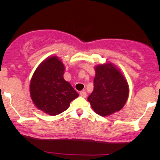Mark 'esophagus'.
Listing matches in <instances>:
<instances>
[{
    "label": "esophagus",
    "mask_w": 160,
    "mask_h": 160,
    "mask_svg": "<svg viewBox=\"0 0 160 160\" xmlns=\"http://www.w3.org/2000/svg\"><path fill=\"white\" fill-rule=\"evenodd\" d=\"M80 97H82V98H86L87 97L86 91H84V90H83V91H80Z\"/></svg>",
    "instance_id": "esophagus-1"
}]
</instances>
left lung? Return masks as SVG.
<instances>
[{"label": "left lung", "mask_w": 160, "mask_h": 160, "mask_svg": "<svg viewBox=\"0 0 160 160\" xmlns=\"http://www.w3.org/2000/svg\"><path fill=\"white\" fill-rule=\"evenodd\" d=\"M95 72L93 90L88 98L93 110L103 117L120 111L129 93L125 77L111 62L95 67Z\"/></svg>", "instance_id": "8db88e82"}]
</instances>
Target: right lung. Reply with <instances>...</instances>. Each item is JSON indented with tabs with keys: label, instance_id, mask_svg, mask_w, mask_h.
I'll list each match as a JSON object with an SVG mask.
<instances>
[{
	"label": "right lung",
	"instance_id": "obj_1",
	"mask_svg": "<svg viewBox=\"0 0 160 160\" xmlns=\"http://www.w3.org/2000/svg\"><path fill=\"white\" fill-rule=\"evenodd\" d=\"M65 67L57 56L45 59L37 67L30 83V95L37 108L54 116L67 110L79 96L63 78Z\"/></svg>",
	"mask_w": 160,
	"mask_h": 160
}]
</instances>
